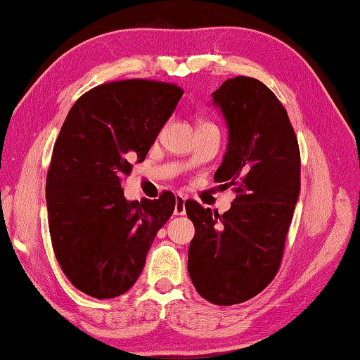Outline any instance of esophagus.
Instances as JSON below:
<instances>
[{"label":"esophagus","mask_w":360,"mask_h":360,"mask_svg":"<svg viewBox=\"0 0 360 360\" xmlns=\"http://www.w3.org/2000/svg\"><path fill=\"white\" fill-rule=\"evenodd\" d=\"M185 202H186V199L183 198L181 194H179L177 198H175V208H174V214H175V216H183V214L186 213Z\"/></svg>","instance_id":"34e87169"}]
</instances>
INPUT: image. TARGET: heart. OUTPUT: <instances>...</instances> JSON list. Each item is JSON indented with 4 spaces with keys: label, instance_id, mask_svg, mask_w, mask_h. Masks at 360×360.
Listing matches in <instances>:
<instances>
[{
    "label": "heart",
    "instance_id": "1",
    "mask_svg": "<svg viewBox=\"0 0 360 360\" xmlns=\"http://www.w3.org/2000/svg\"><path fill=\"white\" fill-rule=\"evenodd\" d=\"M203 124H208V122H200V125H203Z\"/></svg>",
    "mask_w": 360,
    "mask_h": 360
}]
</instances>
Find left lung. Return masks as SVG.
<instances>
[{
    "instance_id": "1",
    "label": "left lung",
    "mask_w": 360,
    "mask_h": 360,
    "mask_svg": "<svg viewBox=\"0 0 360 360\" xmlns=\"http://www.w3.org/2000/svg\"><path fill=\"white\" fill-rule=\"evenodd\" d=\"M229 128L227 152L214 180L235 186L229 212L185 203L195 233L188 273L216 306L259 295L281 266L301 191V155L285 108L262 81L236 77L213 92Z\"/></svg>"
}]
</instances>
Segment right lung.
Listing matches in <instances>:
<instances>
[{
    "mask_svg": "<svg viewBox=\"0 0 360 360\" xmlns=\"http://www.w3.org/2000/svg\"><path fill=\"white\" fill-rule=\"evenodd\" d=\"M183 91L122 79L94 87L67 114L46 174L54 255L73 287L97 300L124 295L175 208L172 193L127 200L122 181L144 161Z\"/></svg>",
    "mask_w": 360,
    "mask_h": 360,
    "instance_id": "add662e5",
    "label": "right lung"
}]
</instances>
